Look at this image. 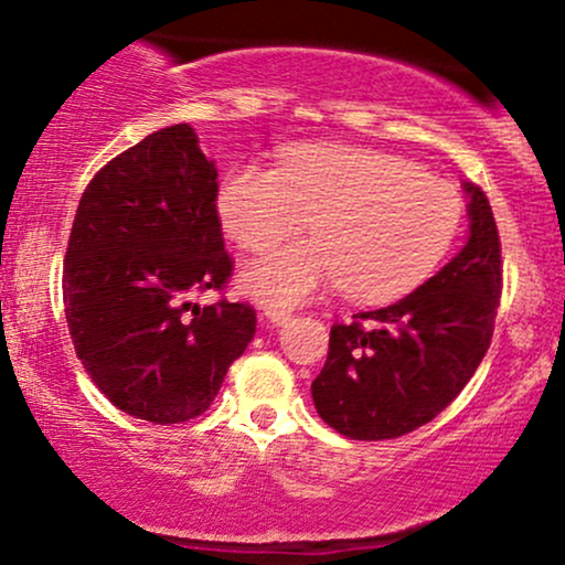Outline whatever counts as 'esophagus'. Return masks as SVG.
<instances>
[{"label":"esophagus","mask_w":565,"mask_h":565,"mask_svg":"<svg viewBox=\"0 0 565 565\" xmlns=\"http://www.w3.org/2000/svg\"><path fill=\"white\" fill-rule=\"evenodd\" d=\"M263 319L274 327H284L291 319V310L278 308V305H263Z\"/></svg>","instance_id":"esophagus-1"}]
</instances>
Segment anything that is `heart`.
Listing matches in <instances>:
<instances>
[{
	"mask_svg": "<svg viewBox=\"0 0 565 565\" xmlns=\"http://www.w3.org/2000/svg\"><path fill=\"white\" fill-rule=\"evenodd\" d=\"M217 215L242 249L265 252L310 220V242L257 257L242 287L257 300L297 305L342 284L361 302L417 287L451 246L462 201L414 161L364 146L295 142L274 167L236 164L217 188Z\"/></svg>",
	"mask_w": 565,
	"mask_h": 565,
	"instance_id": "heart-1",
	"label": "heart"
}]
</instances>
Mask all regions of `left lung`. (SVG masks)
Wrapping results in <instances>:
<instances>
[{
  "mask_svg": "<svg viewBox=\"0 0 565 565\" xmlns=\"http://www.w3.org/2000/svg\"><path fill=\"white\" fill-rule=\"evenodd\" d=\"M468 242L423 287L334 323L310 385L319 417L355 440L398 438L430 423L468 385L489 350L502 255L489 199L472 183Z\"/></svg>",
  "mask_w": 565,
  "mask_h": 565,
  "instance_id": "1",
  "label": "left lung"
}]
</instances>
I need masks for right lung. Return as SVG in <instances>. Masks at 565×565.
<instances>
[{
    "label": "right lung",
    "instance_id": "obj_1",
    "mask_svg": "<svg viewBox=\"0 0 565 565\" xmlns=\"http://www.w3.org/2000/svg\"><path fill=\"white\" fill-rule=\"evenodd\" d=\"M215 201L217 167L191 125L148 135L82 193L63 265L68 332L97 391L129 417L204 414L255 337L249 305L191 300L233 270Z\"/></svg>",
    "mask_w": 565,
    "mask_h": 565
}]
</instances>
